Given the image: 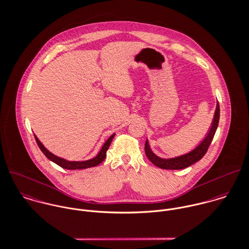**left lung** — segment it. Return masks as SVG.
<instances>
[{
    "label": "left lung",
    "mask_w": 249,
    "mask_h": 249,
    "mask_svg": "<svg viewBox=\"0 0 249 249\" xmlns=\"http://www.w3.org/2000/svg\"><path fill=\"white\" fill-rule=\"evenodd\" d=\"M219 116H220V108H219V104L217 102L211 128L209 129V132L207 133V136L205 137V139L193 150H191L183 155H180V156H177V157H173V158L159 157L152 151V149L149 145L148 140H146L145 145H144V150H145V154H146L147 158L155 166H157L158 168L164 169V170H182V169H185V168L193 165L194 163L201 160L204 157V155L207 153L209 146L212 143V141H213V139L215 135L216 129L218 127Z\"/></svg>",
    "instance_id": "8db88e82"
}]
</instances>
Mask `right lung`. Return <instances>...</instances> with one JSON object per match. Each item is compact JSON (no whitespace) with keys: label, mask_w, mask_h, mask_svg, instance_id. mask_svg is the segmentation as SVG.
<instances>
[{"label":"right lung","mask_w":249,"mask_h":249,"mask_svg":"<svg viewBox=\"0 0 249 249\" xmlns=\"http://www.w3.org/2000/svg\"><path fill=\"white\" fill-rule=\"evenodd\" d=\"M35 136V139L36 141V143L38 145V147L40 148V150L42 151V153L52 162H54L55 164H57L58 166L62 167L63 169H67V170H81V169H88V168H92V167H95V166H98L99 164H101L106 156H107V151L111 143V141L112 139L114 138L115 134L111 135L106 142L105 143L102 145L100 151L98 152V154L89 159V160H85V161H69V160H66L64 158H61V157H58L56 155H54L53 153H51L48 149L45 148V146L39 142V140L37 139V137L36 135Z\"/></svg>","instance_id":"right-lung-1"}]
</instances>
